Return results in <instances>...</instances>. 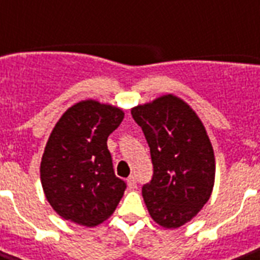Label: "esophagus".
<instances>
[{"label":"esophagus","mask_w":260,"mask_h":260,"mask_svg":"<svg viewBox=\"0 0 260 260\" xmlns=\"http://www.w3.org/2000/svg\"><path fill=\"white\" fill-rule=\"evenodd\" d=\"M126 182H128V187H129V189H135V187H136V185H138V182H136V177H134V175H131V177L126 179Z\"/></svg>","instance_id":"obj_1"}]
</instances>
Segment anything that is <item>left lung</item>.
Masks as SVG:
<instances>
[{
  "label": "left lung",
  "instance_id": "left-lung-1",
  "mask_svg": "<svg viewBox=\"0 0 260 260\" xmlns=\"http://www.w3.org/2000/svg\"><path fill=\"white\" fill-rule=\"evenodd\" d=\"M146 136L154 174L142 193L151 217L178 228L209 200L214 182L213 148L201 120L171 94L131 110Z\"/></svg>",
  "mask_w": 260,
  "mask_h": 260
}]
</instances>
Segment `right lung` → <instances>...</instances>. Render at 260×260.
<instances>
[{"instance_id": "add662e5", "label": "right lung", "mask_w": 260, "mask_h": 260, "mask_svg": "<svg viewBox=\"0 0 260 260\" xmlns=\"http://www.w3.org/2000/svg\"><path fill=\"white\" fill-rule=\"evenodd\" d=\"M122 118L121 109L87 100L71 106L56 122L40 178L50 205L63 218L94 226L117 208L126 183L114 174L106 142Z\"/></svg>"}]
</instances>
